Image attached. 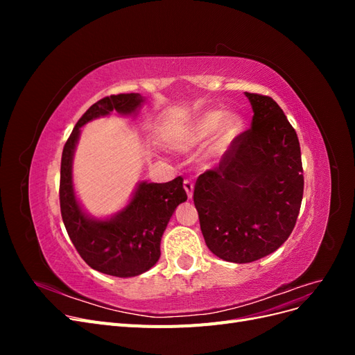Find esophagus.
I'll list each match as a JSON object with an SVG mask.
<instances>
[{
  "label": "esophagus",
  "instance_id": "obj_1",
  "mask_svg": "<svg viewBox=\"0 0 355 355\" xmlns=\"http://www.w3.org/2000/svg\"><path fill=\"white\" fill-rule=\"evenodd\" d=\"M184 188H185V191H187L188 198H192V194H194V184H192L191 180H185V182H184Z\"/></svg>",
  "mask_w": 355,
  "mask_h": 355
}]
</instances>
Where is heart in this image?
I'll return each mask as SVG.
<instances>
[{
  "label": "heart",
  "instance_id": "1",
  "mask_svg": "<svg viewBox=\"0 0 355 355\" xmlns=\"http://www.w3.org/2000/svg\"><path fill=\"white\" fill-rule=\"evenodd\" d=\"M227 116L223 111H209L204 112L200 116H197L194 121L188 124L185 128H182L178 132L173 139H171V145H173L179 151H189L194 149L204 142H207L209 139L219 130L222 122L224 123L220 132L214 141V151L223 153L227 151L228 146L234 142V139L237 137L241 132V118L239 115H228L227 120H224Z\"/></svg>",
  "mask_w": 355,
  "mask_h": 355
}]
</instances>
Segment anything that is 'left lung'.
Returning <instances> with one entry per match:
<instances>
[{"mask_svg":"<svg viewBox=\"0 0 355 355\" xmlns=\"http://www.w3.org/2000/svg\"><path fill=\"white\" fill-rule=\"evenodd\" d=\"M252 127L234 139L218 167L198 176L194 204L213 254L249 263L292 234L304 196L297 135L278 103L245 93Z\"/></svg>","mask_w":355,"mask_h":355,"instance_id":"1","label":"left lung"}]
</instances>
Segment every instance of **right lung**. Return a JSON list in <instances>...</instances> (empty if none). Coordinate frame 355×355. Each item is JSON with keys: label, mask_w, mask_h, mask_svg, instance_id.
Listing matches in <instances>:
<instances>
[{"label": "right lung", "mask_w": 355, "mask_h": 355, "mask_svg": "<svg viewBox=\"0 0 355 355\" xmlns=\"http://www.w3.org/2000/svg\"><path fill=\"white\" fill-rule=\"evenodd\" d=\"M144 102L139 93H125L106 96L92 105L75 124L60 163V213L72 244L93 270L121 278L141 275L158 262L161 237L171 214L188 198L184 179L178 176L166 184L139 182L121 211L108 219H94L75 197L72 158L84 124L111 112L135 115Z\"/></svg>", "instance_id": "obj_1"}]
</instances>
